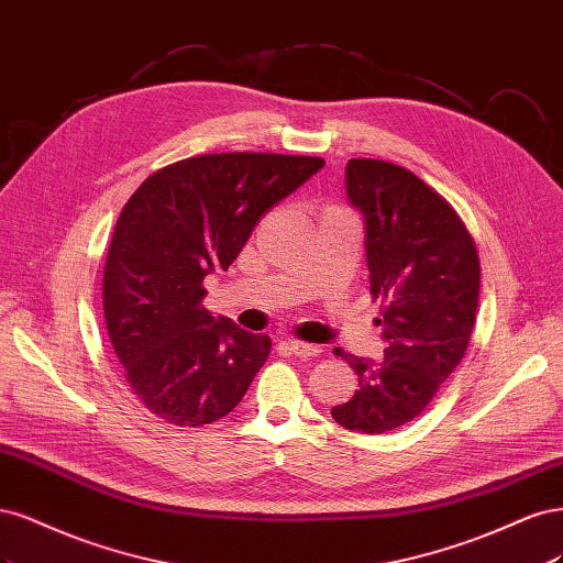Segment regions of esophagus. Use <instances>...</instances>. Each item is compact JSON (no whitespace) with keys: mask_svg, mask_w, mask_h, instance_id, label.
Masks as SVG:
<instances>
[{"mask_svg":"<svg viewBox=\"0 0 563 563\" xmlns=\"http://www.w3.org/2000/svg\"><path fill=\"white\" fill-rule=\"evenodd\" d=\"M287 349L299 357H316V355L322 353V349L316 346V343H303V341H297V339H287Z\"/></svg>","mask_w":563,"mask_h":563,"instance_id":"obj_1","label":"esophagus"}]
</instances>
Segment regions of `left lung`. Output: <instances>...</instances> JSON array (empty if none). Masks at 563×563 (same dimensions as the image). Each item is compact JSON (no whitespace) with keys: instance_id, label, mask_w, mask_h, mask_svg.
<instances>
[{"instance_id":"1","label":"left lung","mask_w":563,"mask_h":563,"mask_svg":"<svg viewBox=\"0 0 563 563\" xmlns=\"http://www.w3.org/2000/svg\"><path fill=\"white\" fill-rule=\"evenodd\" d=\"M346 191L365 217L369 295L380 303L386 351L367 362L334 349L360 384L332 419L380 434L416 419L463 360L477 316L479 255L446 198L397 163L351 158Z\"/></svg>"}]
</instances>
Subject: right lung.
<instances>
[{"instance_id": "obj_1", "label": "right lung", "mask_w": 563, "mask_h": 563, "mask_svg": "<svg viewBox=\"0 0 563 563\" xmlns=\"http://www.w3.org/2000/svg\"><path fill=\"white\" fill-rule=\"evenodd\" d=\"M318 156L203 154L156 170L123 206L102 271L107 332L123 378L179 428L224 419L271 353L266 334L203 308L260 217L318 173Z\"/></svg>"}]
</instances>
